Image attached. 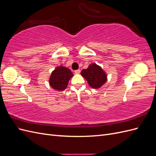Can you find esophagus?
Instances as JSON below:
<instances>
[{
	"label": "esophagus",
	"instance_id": "obj_1",
	"mask_svg": "<svg viewBox=\"0 0 156 156\" xmlns=\"http://www.w3.org/2000/svg\"><path fill=\"white\" fill-rule=\"evenodd\" d=\"M80 72H81V71H80V69H77V70H75V72H74V73L75 74H79V73H80Z\"/></svg>",
	"mask_w": 156,
	"mask_h": 156
}]
</instances>
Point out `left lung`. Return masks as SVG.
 <instances>
[{"mask_svg":"<svg viewBox=\"0 0 156 156\" xmlns=\"http://www.w3.org/2000/svg\"><path fill=\"white\" fill-rule=\"evenodd\" d=\"M81 75L85 79L88 84L93 88H100L107 81V75L101 66L96 63L88 66L81 71Z\"/></svg>","mask_w":156,"mask_h":156,"instance_id":"1","label":"left lung"}]
</instances>
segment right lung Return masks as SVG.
<instances>
[{
    "mask_svg": "<svg viewBox=\"0 0 156 156\" xmlns=\"http://www.w3.org/2000/svg\"><path fill=\"white\" fill-rule=\"evenodd\" d=\"M73 76V74L69 68L60 66L51 73L49 80L50 87L56 90H64L67 88L69 79Z\"/></svg>",
    "mask_w": 156,
    "mask_h": 156,
    "instance_id": "right-lung-1",
    "label": "right lung"
}]
</instances>
